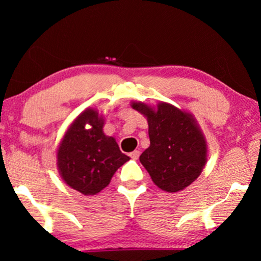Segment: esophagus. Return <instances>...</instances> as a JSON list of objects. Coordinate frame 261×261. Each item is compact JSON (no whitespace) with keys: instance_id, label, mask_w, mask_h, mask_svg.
Masks as SVG:
<instances>
[{"instance_id":"1","label":"esophagus","mask_w":261,"mask_h":261,"mask_svg":"<svg viewBox=\"0 0 261 261\" xmlns=\"http://www.w3.org/2000/svg\"><path fill=\"white\" fill-rule=\"evenodd\" d=\"M139 155H140V151H133L129 154V156L132 159H134V160H137V159H139Z\"/></svg>"}]
</instances>
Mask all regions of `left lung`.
<instances>
[{"mask_svg": "<svg viewBox=\"0 0 261 261\" xmlns=\"http://www.w3.org/2000/svg\"><path fill=\"white\" fill-rule=\"evenodd\" d=\"M132 107L147 117L149 147L140 155L153 183L178 192L197 179L206 163V142L191 114L169 103L152 108L142 102Z\"/></svg>", "mask_w": 261, "mask_h": 261, "instance_id": "8db88e82", "label": "left lung"}]
</instances>
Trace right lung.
I'll return each mask as SVG.
<instances>
[{
    "instance_id": "obj_1",
    "label": "right lung",
    "mask_w": 261,
    "mask_h": 261,
    "mask_svg": "<svg viewBox=\"0 0 261 261\" xmlns=\"http://www.w3.org/2000/svg\"><path fill=\"white\" fill-rule=\"evenodd\" d=\"M87 124L91 126L88 130ZM103 126L105 120L97 110L88 108L66 130L57 152L63 180L85 196L103 190L116 170L129 160L115 139L103 133Z\"/></svg>"
}]
</instances>
